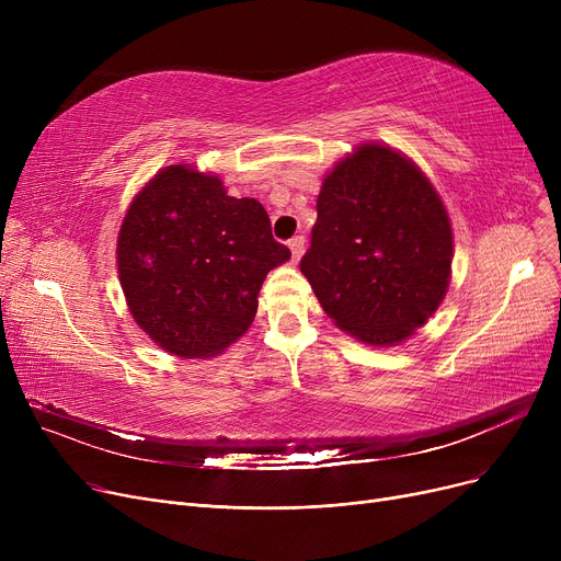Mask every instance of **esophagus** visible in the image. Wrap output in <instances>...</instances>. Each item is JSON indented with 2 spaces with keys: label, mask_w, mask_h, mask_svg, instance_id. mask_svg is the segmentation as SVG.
I'll return each instance as SVG.
<instances>
[{
  "label": "esophagus",
  "mask_w": 561,
  "mask_h": 561,
  "mask_svg": "<svg viewBox=\"0 0 561 561\" xmlns=\"http://www.w3.org/2000/svg\"><path fill=\"white\" fill-rule=\"evenodd\" d=\"M305 236L300 233V236H293V239L288 241V248H290V254H293V259L296 261H300V256L305 254Z\"/></svg>",
  "instance_id": "34e87169"
}]
</instances>
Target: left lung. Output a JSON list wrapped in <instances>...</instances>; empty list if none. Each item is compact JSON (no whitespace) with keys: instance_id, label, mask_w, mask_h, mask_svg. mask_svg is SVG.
Returning <instances> with one entry per match:
<instances>
[{"instance_id":"obj_1","label":"left lung","mask_w":561,"mask_h":561,"mask_svg":"<svg viewBox=\"0 0 561 561\" xmlns=\"http://www.w3.org/2000/svg\"><path fill=\"white\" fill-rule=\"evenodd\" d=\"M316 209L300 271L336 328L377 347L423 328L453 265L450 218L425 172L362 142L322 180Z\"/></svg>"}]
</instances>
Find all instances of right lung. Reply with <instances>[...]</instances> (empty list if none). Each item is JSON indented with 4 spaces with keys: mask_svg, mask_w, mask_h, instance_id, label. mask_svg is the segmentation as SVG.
<instances>
[{
    "mask_svg": "<svg viewBox=\"0 0 561 561\" xmlns=\"http://www.w3.org/2000/svg\"><path fill=\"white\" fill-rule=\"evenodd\" d=\"M290 259L261 202L220 176L163 168L131 199L117 233V275L138 328L170 355L209 359L252 325L261 284Z\"/></svg>",
    "mask_w": 561,
    "mask_h": 561,
    "instance_id": "right-lung-1",
    "label": "right lung"
}]
</instances>
